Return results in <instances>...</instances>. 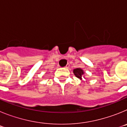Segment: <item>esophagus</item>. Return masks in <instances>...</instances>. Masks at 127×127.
<instances>
[{
    "mask_svg": "<svg viewBox=\"0 0 127 127\" xmlns=\"http://www.w3.org/2000/svg\"><path fill=\"white\" fill-rule=\"evenodd\" d=\"M69 67H70V65H69V64H67V65L65 66V68H69Z\"/></svg>",
    "mask_w": 127,
    "mask_h": 127,
    "instance_id": "obj_1",
    "label": "esophagus"
}]
</instances>
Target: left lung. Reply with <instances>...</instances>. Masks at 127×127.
<instances>
[{
  "instance_id": "1",
  "label": "left lung",
  "mask_w": 127,
  "mask_h": 127,
  "mask_svg": "<svg viewBox=\"0 0 127 127\" xmlns=\"http://www.w3.org/2000/svg\"><path fill=\"white\" fill-rule=\"evenodd\" d=\"M83 73V70H82L81 69H79V68H77V69L74 70V74L75 76L77 77H78V78H79L80 79H82Z\"/></svg>"
}]
</instances>
